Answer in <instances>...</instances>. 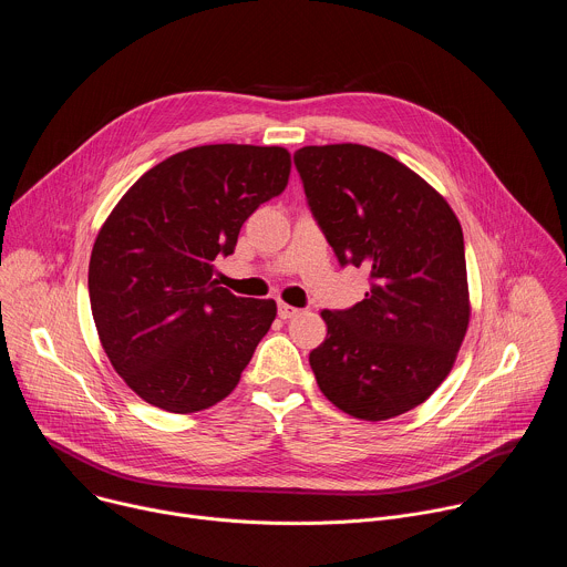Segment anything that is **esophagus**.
<instances>
[{"instance_id": "esophagus-1", "label": "esophagus", "mask_w": 567, "mask_h": 567, "mask_svg": "<svg viewBox=\"0 0 567 567\" xmlns=\"http://www.w3.org/2000/svg\"><path fill=\"white\" fill-rule=\"evenodd\" d=\"M296 313H298V307H291V305H287V302H280V305H278V316H280L282 320L293 318Z\"/></svg>"}]
</instances>
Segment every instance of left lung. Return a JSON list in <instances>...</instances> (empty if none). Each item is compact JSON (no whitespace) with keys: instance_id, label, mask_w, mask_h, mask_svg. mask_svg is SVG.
<instances>
[{"instance_id":"8db88e82","label":"left lung","mask_w":567,"mask_h":567,"mask_svg":"<svg viewBox=\"0 0 567 567\" xmlns=\"http://www.w3.org/2000/svg\"><path fill=\"white\" fill-rule=\"evenodd\" d=\"M293 164L341 267L370 271L361 302L320 311L316 383L357 420L409 413L446 379L468 328L462 226L433 186L374 147L307 145Z\"/></svg>"}]
</instances>
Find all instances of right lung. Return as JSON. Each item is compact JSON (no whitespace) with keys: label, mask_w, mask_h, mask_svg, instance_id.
Segmentation results:
<instances>
[{"label":"right lung","mask_w":567,"mask_h":567,"mask_svg":"<svg viewBox=\"0 0 567 567\" xmlns=\"http://www.w3.org/2000/svg\"><path fill=\"white\" fill-rule=\"evenodd\" d=\"M291 173L271 145H199L147 171L116 204L92 249L90 300L123 381L168 413L210 409L237 385L276 318L274 300L213 280L241 224Z\"/></svg>","instance_id":"add662e5"}]
</instances>
